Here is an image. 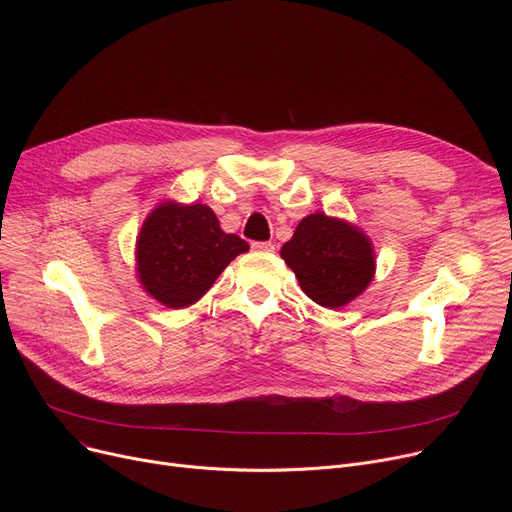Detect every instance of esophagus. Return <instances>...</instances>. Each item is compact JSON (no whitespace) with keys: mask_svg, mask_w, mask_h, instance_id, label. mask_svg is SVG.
<instances>
[{"mask_svg":"<svg viewBox=\"0 0 512 512\" xmlns=\"http://www.w3.org/2000/svg\"><path fill=\"white\" fill-rule=\"evenodd\" d=\"M253 251H261V253H274L276 245L274 242H253Z\"/></svg>","mask_w":512,"mask_h":512,"instance_id":"esophagus-1","label":"esophagus"}]
</instances>
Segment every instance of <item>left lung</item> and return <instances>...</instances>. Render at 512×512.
<instances>
[{"mask_svg":"<svg viewBox=\"0 0 512 512\" xmlns=\"http://www.w3.org/2000/svg\"><path fill=\"white\" fill-rule=\"evenodd\" d=\"M280 255L307 297L328 309L357 299L375 274L371 240L357 226L321 211L301 220Z\"/></svg>","mask_w":512,"mask_h":512,"instance_id":"obj_1","label":"left lung"}]
</instances>
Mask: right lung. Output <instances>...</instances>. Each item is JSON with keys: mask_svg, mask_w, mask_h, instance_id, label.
Instances as JSON below:
<instances>
[{"mask_svg": "<svg viewBox=\"0 0 512 512\" xmlns=\"http://www.w3.org/2000/svg\"><path fill=\"white\" fill-rule=\"evenodd\" d=\"M249 242L220 228L203 205L166 201L143 222L137 238V274L155 301L170 309L197 303Z\"/></svg>", "mask_w": 512, "mask_h": 512, "instance_id": "obj_1", "label": "right lung"}]
</instances>
